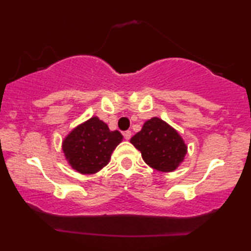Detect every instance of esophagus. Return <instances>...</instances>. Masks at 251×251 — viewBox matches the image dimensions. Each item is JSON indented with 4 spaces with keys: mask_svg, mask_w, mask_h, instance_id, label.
<instances>
[{
    "mask_svg": "<svg viewBox=\"0 0 251 251\" xmlns=\"http://www.w3.org/2000/svg\"><path fill=\"white\" fill-rule=\"evenodd\" d=\"M123 136H125V138L126 140H129L130 138H131V131H129V130H128V131H125V132H123Z\"/></svg>",
    "mask_w": 251,
    "mask_h": 251,
    "instance_id": "esophagus-1",
    "label": "esophagus"
}]
</instances>
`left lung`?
<instances>
[{
    "instance_id": "1",
    "label": "left lung",
    "mask_w": 251,
    "mask_h": 251,
    "mask_svg": "<svg viewBox=\"0 0 251 251\" xmlns=\"http://www.w3.org/2000/svg\"><path fill=\"white\" fill-rule=\"evenodd\" d=\"M130 143L140 151L149 166L163 173L176 169L187 152L176 130L159 118L144 123L143 129L130 139Z\"/></svg>"
}]
</instances>
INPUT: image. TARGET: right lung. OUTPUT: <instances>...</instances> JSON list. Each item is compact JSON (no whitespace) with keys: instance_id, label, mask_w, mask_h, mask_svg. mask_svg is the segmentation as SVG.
<instances>
[{"instance_id":"right-lung-1","label":"right lung","mask_w":251,"mask_h":251,"mask_svg":"<svg viewBox=\"0 0 251 251\" xmlns=\"http://www.w3.org/2000/svg\"><path fill=\"white\" fill-rule=\"evenodd\" d=\"M122 139L123 136L118 130L109 131L106 123L98 118H91L66 137L63 151L75 170L91 175L108 163L113 151Z\"/></svg>"}]
</instances>
